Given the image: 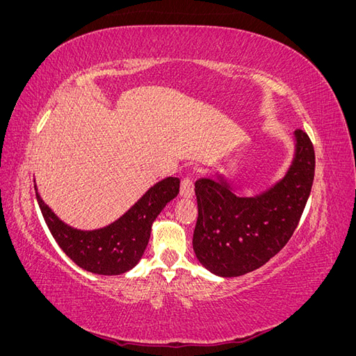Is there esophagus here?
Here are the masks:
<instances>
[{"instance_id":"1","label":"esophagus","mask_w":356,"mask_h":356,"mask_svg":"<svg viewBox=\"0 0 356 356\" xmlns=\"http://www.w3.org/2000/svg\"><path fill=\"white\" fill-rule=\"evenodd\" d=\"M179 195L182 197H193L195 195V184H193V179L190 177H186L184 179L181 181V190H179Z\"/></svg>"}]
</instances>
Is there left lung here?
<instances>
[{
	"instance_id": "obj_1",
	"label": "left lung",
	"mask_w": 356,
	"mask_h": 356,
	"mask_svg": "<svg viewBox=\"0 0 356 356\" xmlns=\"http://www.w3.org/2000/svg\"><path fill=\"white\" fill-rule=\"evenodd\" d=\"M294 157L282 179L252 197L236 195L221 174L200 178L193 250L217 276L236 277L266 264L286 245L305 211L315 177V152L306 132H294Z\"/></svg>"
}]
</instances>
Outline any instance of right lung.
<instances>
[{
  "mask_svg": "<svg viewBox=\"0 0 356 356\" xmlns=\"http://www.w3.org/2000/svg\"><path fill=\"white\" fill-rule=\"evenodd\" d=\"M34 188L42 218L60 250L86 272L114 276L129 272L141 260L154 220L179 193V179L168 177L156 182L120 218L95 230L63 222L41 199L37 184Z\"/></svg>",
  "mask_w": 356,
  "mask_h": 356,
  "instance_id": "right-lung-1",
  "label": "right lung"
}]
</instances>
